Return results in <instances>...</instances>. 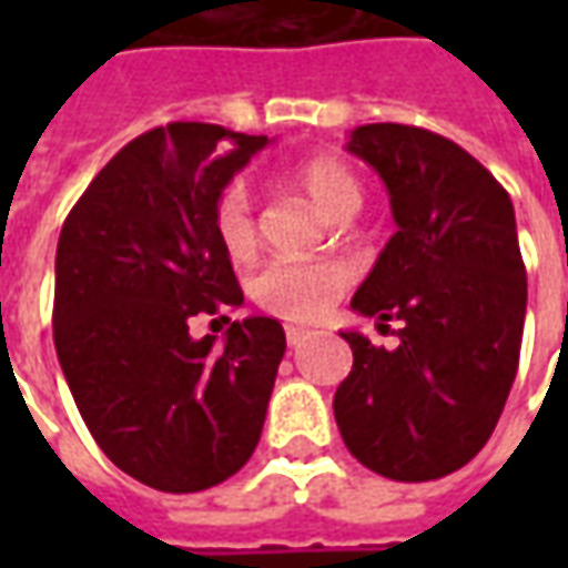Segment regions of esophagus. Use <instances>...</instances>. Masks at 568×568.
Here are the masks:
<instances>
[{"mask_svg":"<svg viewBox=\"0 0 568 568\" xmlns=\"http://www.w3.org/2000/svg\"><path fill=\"white\" fill-rule=\"evenodd\" d=\"M310 337L307 328H297V325H285V341H288V346H301L304 341Z\"/></svg>","mask_w":568,"mask_h":568,"instance_id":"1","label":"esophagus"}]
</instances>
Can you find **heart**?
Returning <instances> with one entry per match:
<instances>
[{
	"mask_svg": "<svg viewBox=\"0 0 568 568\" xmlns=\"http://www.w3.org/2000/svg\"><path fill=\"white\" fill-rule=\"evenodd\" d=\"M295 185L307 194L320 210L344 222L362 206V182L341 158L316 154L295 163ZM212 231L231 258H246L258 243L255 206L248 197L246 182H227L212 206ZM349 283V267L341 261H292L276 258L252 280V295L258 307L276 313L283 320L310 322L320 320L332 307Z\"/></svg>",
	"mask_w": 568,
	"mask_h": 568,
	"instance_id": "1",
	"label": "heart"
}]
</instances>
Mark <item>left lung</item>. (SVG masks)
Listing matches in <instances>:
<instances>
[{
	"instance_id": "1",
	"label": "left lung",
	"mask_w": 568,
	"mask_h": 568,
	"mask_svg": "<svg viewBox=\"0 0 568 568\" xmlns=\"http://www.w3.org/2000/svg\"><path fill=\"white\" fill-rule=\"evenodd\" d=\"M346 149L381 173L398 224L353 310L402 328L395 349L344 332L353 371L334 419L371 471L438 480L487 444L520 362L526 267L511 197L432 130L365 124Z\"/></svg>"
}]
</instances>
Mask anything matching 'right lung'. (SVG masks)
Returning a JSON list of instances; mask_svg holds the SVG:
<instances>
[{
    "label": "right lung",
    "mask_w": 568,
    "mask_h": 568,
    "mask_svg": "<svg viewBox=\"0 0 568 568\" xmlns=\"http://www.w3.org/2000/svg\"><path fill=\"white\" fill-rule=\"evenodd\" d=\"M264 145L267 136L200 121L149 130L97 173L60 231V368L100 450L161 493L236 475L267 417L283 325L231 322L224 344L187 332L243 304L212 206Z\"/></svg>",
    "instance_id": "obj_1"
}]
</instances>
